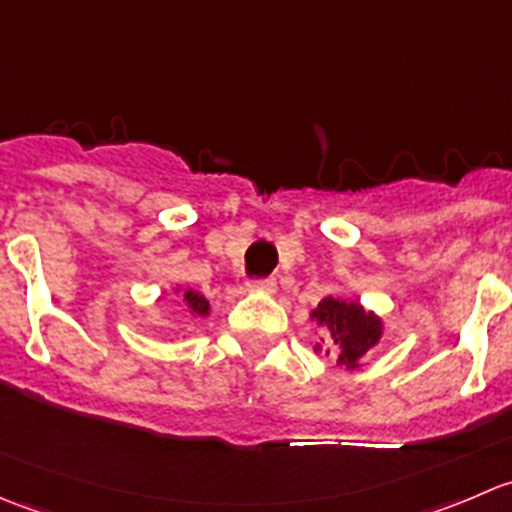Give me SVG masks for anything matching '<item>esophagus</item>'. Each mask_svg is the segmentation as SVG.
Segmentation results:
<instances>
[{"label": "esophagus", "instance_id": "obj_1", "mask_svg": "<svg viewBox=\"0 0 512 512\" xmlns=\"http://www.w3.org/2000/svg\"><path fill=\"white\" fill-rule=\"evenodd\" d=\"M250 285L255 289H260V292H275L277 280L275 277H260V280H252Z\"/></svg>", "mask_w": 512, "mask_h": 512}]
</instances>
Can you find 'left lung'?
Returning a JSON list of instances; mask_svg holds the SVG:
<instances>
[{"label":"left lung","mask_w":512,"mask_h":512,"mask_svg":"<svg viewBox=\"0 0 512 512\" xmlns=\"http://www.w3.org/2000/svg\"><path fill=\"white\" fill-rule=\"evenodd\" d=\"M312 319H317L319 324H327V354H332L337 364L347 366V369H354L361 356L369 352L381 337L379 319L364 312L356 302L327 297L314 309Z\"/></svg>","instance_id":"left-lung-1"}]
</instances>
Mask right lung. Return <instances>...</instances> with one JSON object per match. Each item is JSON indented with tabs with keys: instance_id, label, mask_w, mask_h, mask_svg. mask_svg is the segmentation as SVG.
<instances>
[{
	"instance_id": "right-lung-1",
	"label": "right lung",
	"mask_w": 512,
	"mask_h": 512,
	"mask_svg": "<svg viewBox=\"0 0 512 512\" xmlns=\"http://www.w3.org/2000/svg\"><path fill=\"white\" fill-rule=\"evenodd\" d=\"M183 302H185V307L190 309V314H193V317H205L210 309L208 299H205L203 294L195 292V289H188V292L183 294Z\"/></svg>"
}]
</instances>
